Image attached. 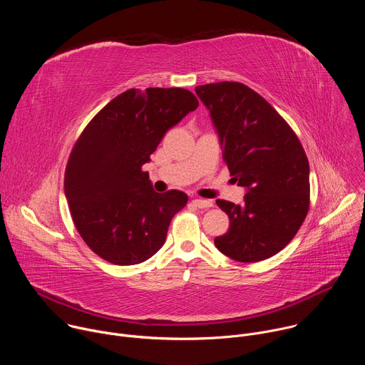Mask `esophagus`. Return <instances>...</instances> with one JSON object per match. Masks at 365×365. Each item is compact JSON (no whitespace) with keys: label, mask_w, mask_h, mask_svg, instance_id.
I'll list each match as a JSON object with an SVG mask.
<instances>
[{"label":"esophagus","mask_w":365,"mask_h":365,"mask_svg":"<svg viewBox=\"0 0 365 365\" xmlns=\"http://www.w3.org/2000/svg\"><path fill=\"white\" fill-rule=\"evenodd\" d=\"M192 202L196 207H200V210H207V207H211L214 205L212 200L210 199H193Z\"/></svg>","instance_id":"obj_1"}]
</instances>
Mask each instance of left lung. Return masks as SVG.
Wrapping results in <instances>:
<instances>
[{
  "label": "left lung",
  "mask_w": 365,
  "mask_h": 365,
  "mask_svg": "<svg viewBox=\"0 0 365 365\" xmlns=\"http://www.w3.org/2000/svg\"><path fill=\"white\" fill-rule=\"evenodd\" d=\"M210 110L232 179L247 189L244 203L217 200L230 228L217 248L241 263L282 251L309 211V162L290 125L270 103L240 82L195 88Z\"/></svg>",
  "instance_id": "1"
}]
</instances>
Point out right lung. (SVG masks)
Segmentation results:
<instances>
[{
    "instance_id": "obj_1",
    "label": "right lung",
    "mask_w": 365,
    "mask_h": 365,
    "mask_svg": "<svg viewBox=\"0 0 365 365\" xmlns=\"http://www.w3.org/2000/svg\"><path fill=\"white\" fill-rule=\"evenodd\" d=\"M197 106L183 88H133L110 101L79 135L65 172V195L78 232L101 258L131 266L163 247L187 195L154 192L143 165Z\"/></svg>"
}]
</instances>
